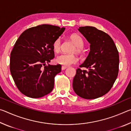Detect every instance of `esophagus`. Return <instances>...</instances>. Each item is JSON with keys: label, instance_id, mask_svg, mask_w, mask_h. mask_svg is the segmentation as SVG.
<instances>
[{"label": "esophagus", "instance_id": "esophagus-1", "mask_svg": "<svg viewBox=\"0 0 131 131\" xmlns=\"http://www.w3.org/2000/svg\"><path fill=\"white\" fill-rule=\"evenodd\" d=\"M66 68H67V67H66V66H62V68H61V69L62 70H65Z\"/></svg>", "mask_w": 131, "mask_h": 131}]
</instances>
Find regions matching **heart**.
Segmentation results:
<instances>
[{
    "label": "heart",
    "mask_w": 131,
    "mask_h": 131,
    "mask_svg": "<svg viewBox=\"0 0 131 131\" xmlns=\"http://www.w3.org/2000/svg\"><path fill=\"white\" fill-rule=\"evenodd\" d=\"M70 39L71 41L75 45L73 52H81L82 48H83L84 45V42L82 37L77 34H72L70 35ZM62 41L61 38L57 39L53 43L52 46L54 51L56 52L60 51ZM56 62L62 65L68 66L76 63L77 62V58L74 54H62L57 57Z\"/></svg>",
    "instance_id": "1"
}]
</instances>
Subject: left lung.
<instances>
[{"label":"left lung","instance_id":"8db88e82","mask_svg":"<svg viewBox=\"0 0 131 131\" xmlns=\"http://www.w3.org/2000/svg\"><path fill=\"white\" fill-rule=\"evenodd\" d=\"M78 30L90 44L87 58L77 69L73 81L75 93L83 98L96 99L109 91L118 76L119 55L109 35L93 26Z\"/></svg>","mask_w":131,"mask_h":131}]
</instances>
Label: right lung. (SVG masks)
Instances as JSON below:
<instances>
[{
  "mask_svg": "<svg viewBox=\"0 0 131 131\" xmlns=\"http://www.w3.org/2000/svg\"><path fill=\"white\" fill-rule=\"evenodd\" d=\"M65 29L43 24L25 30L17 39L10 54V69L22 94L39 98L52 91L61 65L46 64L54 58L53 43Z\"/></svg>",
  "mask_w": 131,
  "mask_h": 131,
  "instance_id": "obj_1",
  "label": "right lung"
}]
</instances>
